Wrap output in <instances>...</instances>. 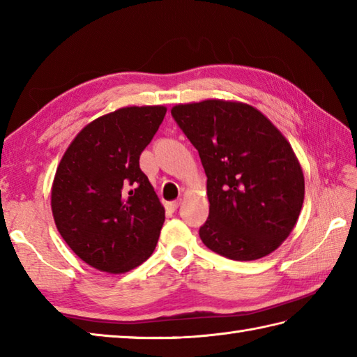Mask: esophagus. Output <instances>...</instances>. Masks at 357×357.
<instances>
[{"mask_svg": "<svg viewBox=\"0 0 357 357\" xmlns=\"http://www.w3.org/2000/svg\"><path fill=\"white\" fill-rule=\"evenodd\" d=\"M179 206H181V201H172V202L165 204V208L169 211H176Z\"/></svg>", "mask_w": 357, "mask_h": 357, "instance_id": "1", "label": "esophagus"}]
</instances>
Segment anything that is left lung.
<instances>
[{"mask_svg":"<svg viewBox=\"0 0 357 357\" xmlns=\"http://www.w3.org/2000/svg\"><path fill=\"white\" fill-rule=\"evenodd\" d=\"M172 115L207 174L204 245L233 261L275 252L298 222L305 195L290 142L262 112L241 101L176 104Z\"/></svg>","mask_w":357,"mask_h":357,"instance_id":"left-lung-1","label":"left lung"}]
</instances>
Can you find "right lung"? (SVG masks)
<instances>
[{
	"label": "right lung",
	"mask_w": 357,
	"mask_h": 357,
	"mask_svg": "<svg viewBox=\"0 0 357 357\" xmlns=\"http://www.w3.org/2000/svg\"><path fill=\"white\" fill-rule=\"evenodd\" d=\"M165 105H130L93 119L56 167L50 206L55 225L79 259L119 275L153 253L165 210L139 169Z\"/></svg>",
	"instance_id": "1"
}]
</instances>
